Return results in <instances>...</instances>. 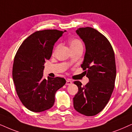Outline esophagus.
I'll use <instances>...</instances> for the list:
<instances>
[{
  "label": "esophagus",
  "instance_id": "1",
  "mask_svg": "<svg viewBox=\"0 0 132 132\" xmlns=\"http://www.w3.org/2000/svg\"><path fill=\"white\" fill-rule=\"evenodd\" d=\"M72 83V81L71 80H66V85H71Z\"/></svg>",
  "mask_w": 132,
  "mask_h": 132
}]
</instances>
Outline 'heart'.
<instances>
[{
    "mask_svg": "<svg viewBox=\"0 0 132 132\" xmlns=\"http://www.w3.org/2000/svg\"><path fill=\"white\" fill-rule=\"evenodd\" d=\"M69 45L71 49L77 48V47L79 46H82V42L78 38H72V39H71L69 42ZM57 47H56L55 51L57 50Z\"/></svg>",
    "mask_w": 132,
    "mask_h": 132,
    "instance_id": "1",
    "label": "heart"
}]
</instances>
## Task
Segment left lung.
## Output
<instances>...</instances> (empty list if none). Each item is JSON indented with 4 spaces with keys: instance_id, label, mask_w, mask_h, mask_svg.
<instances>
[{
    "instance_id": "1",
    "label": "left lung",
    "mask_w": 132,
    "mask_h": 132,
    "mask_svg": "<svg viewBox=\"0 0 132 132\" xmlns=\"http://www.w3.org/2000/svg\"><path fill=\"white\" fill-rule=\"evenodd\" d=\"M76 32L86 46L81 67L87 73L89 81L85 86L79 81L73 82L78 88L73 98V107L81 114L94 116L105 108L115 87V54L108 38L96 29L80 28Z\"/></svg>"
}]
</instances>
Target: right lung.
Wrapping results in <instances>:
<instances>
[{
	"mask_svg": "<svg viewBox=\"0 0 132 132\" xmlns=\"http://www.w3.org/2000/svg\"><path fill=\"white\" fill-rule=\"evenodd\" d=\"M65 31H36L23 42L16 52L13 81L19 99L31 111L41 112L51 108L56 92L66 83L61 77L43 78L44 63L50 59L54 44Z\"/></svg>",
	"mask_w": 132,
	"mask_h": 132,
	"instance_id": "obj_1",
	"label": "right lung"
}]
</instances>
